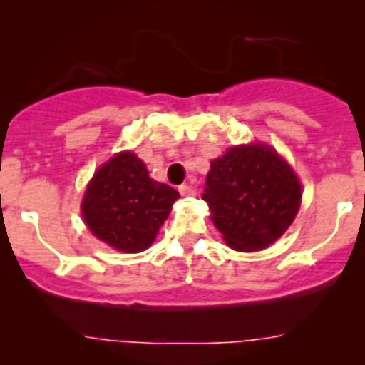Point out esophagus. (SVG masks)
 <instances>
[{"label":"esophagus","instance_id":"esophagus-1","mask_svg":"<svg viewBox=\"0 0 365 365\" xmlns=\"http://www.w3.org/2000/svg\"><path fill=\"white\" fill-rule=\"evenodd\" d=\"M178 192L182 194L183 197L194 196V189H192V185H189V183H183V185H180L178 187Z\"/></svg>","mask_w":365,"mask_h":365}]
</instances>
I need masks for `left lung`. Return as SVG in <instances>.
<instances>
[{
    "label": "left lung",
    "instance_id": "1",
    "mask_svg": "<svg viewBox=\"0 0 365 365\" xmlns=\"http://www.w3.org/2000/svg\"><path fill=\"white\" fill-rule=\"evenodd\" d=\"M203 200L230 247L267 249L295 220L302 201L298 176L272 146L254 143L212 160Z\"/></svg>",
    "mask_w": 365,
    "mask_h": 365
}]
</instances>
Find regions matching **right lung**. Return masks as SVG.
Here are the masks:
<instances>
[{"label":"right lung","mask_w":365,"mask_h":365,"mask_svg":"<svg viewBox=\"0 0 365 365\" xmlns=\"http://www.w3.org/2000/svg\"><path fill=\"white\" fill-rule=\"evenodd\" d=\"M178 197L173 187L150 178L135 153L120 152L90 180L81 213L98 240L121 252H141L153 244Z\"/></svg>","instance_id":"add662e5"}]
</instances>
